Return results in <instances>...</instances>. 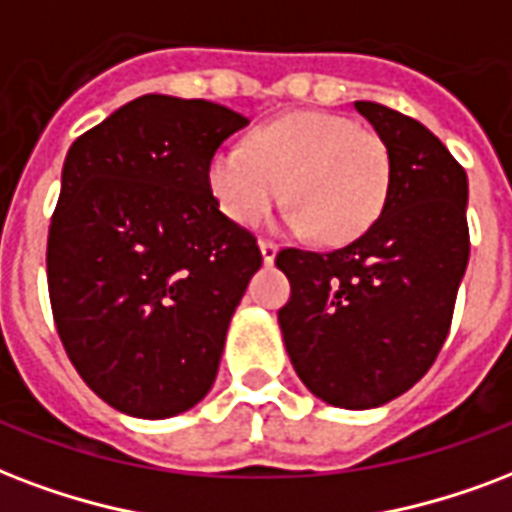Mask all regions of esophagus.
<instances>
[{"label": "esophagus", "instance_id": "esophagus-1", "mask_svg": "<svg viewBox=\"0 0 512 512\" xmlns=\"http://www.w3.org/2000/svg\"><path fill=\"white\" fill-rule=\"evenodd\" d=\"M257 244H260V252H263L265 263H273V257H276V252H279V244L271 239H260Z\"/></svg>", "mask_w": 512, "mask_h": 512}]
</instances>
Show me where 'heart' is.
I'll list each match as a JSON object with an SVG mask.
<instances>
[{"instance_id":"1","label":"heart","mask_w":512,"mask_h":512,"mask_svg":"<svg viewBox=\"0 0 512 512\" xmlns=\"http://www.w3.org/2000/svg\"><path fill=\"white\" fill-rule=\"evenodd\" d=\"M209 187L239 225H255L287 195L284 222L343 244L381 217L392 187L384 136L333 112H292L263 123L249 147L228 144L209 161Z\"/></svg>"}]
</instances>
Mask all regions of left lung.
Listing matches in <instances>:
<instances>
[{
    "instance_id": "left-lung-1",
    "label": "left lung",
    "mask_w": 512,
    "mask_h": 512,
    "mask_svg": "<svg viewBox=\"0 0 512 512\" xmlns=\"http://www.w3.org/2000/svg\"><path fill=\"white\" fill-rule=\"evenodd\" d=\"M384 136L392 187L381 217L333 252L284 247L279 308L300 381L325 403L376 408L408 392L443 349L470 257L467 174L419 120L354 101Z\"/></svg>"
}]
</instances>
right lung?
<instances>
[{"mask_svg": "<svg viewBox=\"0 0 512 512\" xmlns=\"http://www.w3.org/2000/svg\"><path fill=\"white\" fill-rule=\"evenodd\" d=\"M244 126L212 101L147 93L69 147L48 230L53 322L80 378L128 416L204 400L263 265L209 187L212 155Z\"/></svg>", "mask_w": 512, "mask_h": 512, "instance_id": "obj_1", "label": "right lung"}]
</instances>
